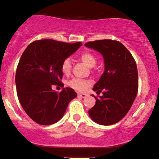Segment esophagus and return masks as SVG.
Wrapping results in <instances>:
<instances>
[{
	"label": "esophagus",
	"instance_id": "esophagus-1",
	"mask_svg": "<svg viewBox=\"0 0 159 159\" xmlns=\"http://www.w3.org/2000/svg\"><path fill=\"white\" fill-rule=\"evenodd\" d=\"M86 96H87L86 94H80V93L78 94V97L81 98H86Z\"/></svg>",
	"mask_w": 159,
	"mask_h": 159
}]
</instances>
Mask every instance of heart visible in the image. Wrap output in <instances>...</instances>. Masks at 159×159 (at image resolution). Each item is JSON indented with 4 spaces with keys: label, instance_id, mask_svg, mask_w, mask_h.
I'll return each instance as SVG.
<instances>
[{
    "label": "heart",
    "instance_id": "obj_1",
    "mask_svg": "<svg viewBox=\"0 0 159 159\" xmlns=\"http://www.w3.org/2000/svg\"><path fill=\"white\" fill-rule=\"evenodd\" d=\"M80 59L83 61L86 65L89 67L94 66L97 62L96 57L94 54L90 53V52L86 51L80 54ZM61 71L64 75H69L72 68V64L71 61L69 58H66L61 63ZM91 84L90 80L80 79V78H73L72 80H69L68 82V85L70 88H73L74 90L80 91V92H83L87 89L88 86Z\"/></svg>",
    "mask_w": 159,
    "mask_h": 159
}]
</instances>
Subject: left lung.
Listing matches in <instances>:
<instances>
[{"mask_svg": "<svg viewBox=\"0 0 159 159\" xmlns=\"http://www.w3.org/2000/svg\"><path fill=\"white\" fill-rule=\"evenodd\" d=\"M86 47L103 56L105 71L93 90L103 93L89 115L101 125H111L123 119L129 111L138 90L136 62L122 43L116 40H101L88 42Z\"/></svg>", "mask_w": 159, "mask_h": 159, "instance_id": "left-lung-1", "label": "left lung"}]
</instances>
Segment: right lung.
<instances>
[{
    "instance_id": "obj_1",
    "label": "right lung",
    "mask_w": 159,
    "mask_h": 159,
    "mask_svg": "<svg viewBox=\"0 0 159 159\" xmlns=\"http://www.w3.org/2000/svg\"><path fill=\"white\" fill-rule=\"evenodd\" d=\"M81 45L80 42L39 40L30 43L21 55L15 77L16 93L23 109L36 123L50 125L57 122L69 102L77 97L72 88H63L58 93L52 87L64 88L61 82V63Z\"/></svg>"
}]
</instances>
